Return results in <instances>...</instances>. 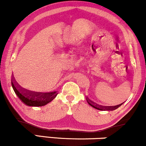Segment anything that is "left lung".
<instances>
[{"mask_svg": "<svg viewBox=\"0 0 146 146\" xmlns=\"http://www.w3.org/2000/svg\"><path fill=\"white\" fill-rule=\"evenodd\" d=\"M87 101L88 104H89L90 106H92L93 108H94L95 109L99 110H114L117 109L118 107H120V106L123 104H120L119 105L114 106H101V105H99V104H95V102H93L91 100H90L88 98H87Z\"/></svg>", "mask_w": 146, "mask_h": 146, "instance_id": "left-lung-1", "label": "left lung"}]
</instances>
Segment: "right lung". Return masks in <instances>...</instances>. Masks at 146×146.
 I'll return each mask as SVG.
<instances>
[{"label":"right lung","mask_w":146,"mask_h":146,"mask_svg":"<svg viewBox=\"0 0 146 146\" xmlns=\"http://www.w3.org/2000/svg\"><path fill=\"white\" fill-rule=\"evenodd\" d=\"M12 87L23 104L28 106H45L51 102L57 96V91H53L49 93H38L34 92L29 90L24 89L18 84L13 77L11 78Z\"/></svg>","instance_id":"obj_1"}]
</instances>
